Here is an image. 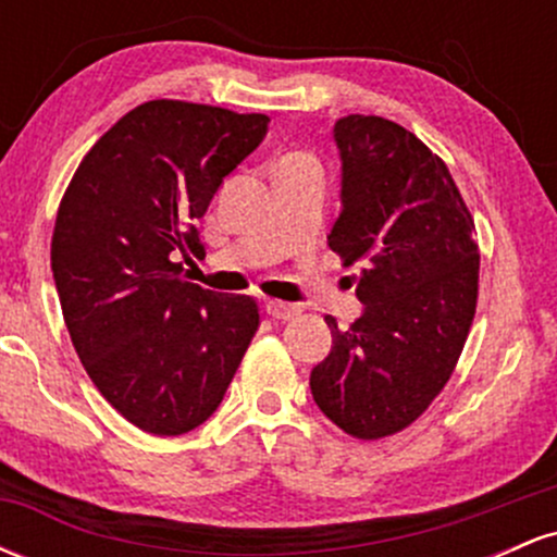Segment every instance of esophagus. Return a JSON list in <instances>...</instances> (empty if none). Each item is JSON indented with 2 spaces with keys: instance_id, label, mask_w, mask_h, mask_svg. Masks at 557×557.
<instances>
[{
  "instance_id": "34e87169",
  "label": "esophagus",
  "mask_w": 557,
  "mask_h": 557,
  "mask_svg": "<svg viewBox=\"0 0 557 557\" xmlns=\"http://www.w3.org/2000/svg\"><path fill=\"white\" fill-rule=\"evenodd\" d=\"M264 309L267 314L274 319H296L300 314L298 304H287V300H280V298H267Z\"/></svg>"
}]
</instances>
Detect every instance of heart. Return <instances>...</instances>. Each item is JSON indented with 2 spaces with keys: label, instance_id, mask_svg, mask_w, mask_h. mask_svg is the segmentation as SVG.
I'll list each match as a JSON object with an SVG mask.
<instances>
[{
  "label": "heart",
  "instance_id": "b5f03b06",
  "mask_svg": "<svg viewBox=\"0 0 557 557\" xmlns=\"http://www.w3.org/2000/svg\"><path fill=\"white\" fill-rule=\"evenodd\" d=\"M290 159H304V157H300V154H298V157H290Z\"/></svg>",
  "mask_w": 557,
  "mask_h": 557
}]
</instances>
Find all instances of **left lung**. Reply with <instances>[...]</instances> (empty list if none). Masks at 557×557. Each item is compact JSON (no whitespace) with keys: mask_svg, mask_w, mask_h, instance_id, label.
<instances>
[{"mask_svg":"<svg viewBox=\"0 0 557 557\" xmlns=\"http://www.w3.org/2000/svg\"><path fill=\"white\" fill-rule=\"evenodd\" d=\"M341 216L327 235L345 267L361 261V317H332V350L311 395L359 440L406 430L450 380L476 311L474 220L450 172L406 127L374 114L335 123Z\"/></svg>","mask_w":557,"mask_h":557,"instance_id":"left-lung-1","label":"left lung"}]
</instances>
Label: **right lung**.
I'll use <instances>...</instances> for the list:
<instances>
[{
  "label": "right lung",
  "mask_w": 557,
  "mask_h": 557,
  "mask_svg": "<svg viewBox=\"0 0 557 557\" xmlns=\"http://www.w3.org/2000/svg\"><path fill=\"white\" fill-rule=\"evenodd\" d=\"M267 114L157 99L120 117L75 170L52 272L75 354L138 430L175 437L216 411L259 327L257 300L188 283L196 220L267 136Z\"/></svg>",
  "instance_id": "obj_1"
}]
</instances>
